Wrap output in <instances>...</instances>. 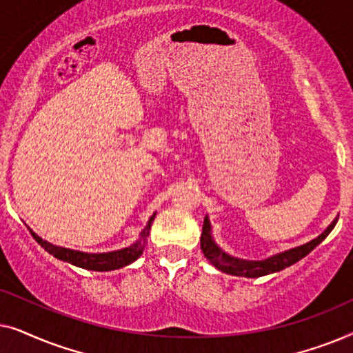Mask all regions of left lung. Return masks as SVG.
<instances>
[{
  "mask_svg": "<svg viewBox=\"0 0 353 353\" xmlns=\"http://www.w3.org/2000/svg\"><path fill=\"white\" fill-rule=\"evenodd\" d=\"M337 220H339V215L336 216L334 220L331 221V225L323 231V233L318 236V238L308 241V243L297 245V248L288 249L284 252L274 254L272 257L263 259V260H245L234 257V255H230L225 252L223 249L220 248L219 244L215 243L214 236H212V225L209 216L205 215L204 225H202V236H201V249L204 252V257L209 260V262L214 265L216 270L220 272L233 274V276H245V278H260L265 276V274L281 272V270L291 267L299 260L305 257L312 252L313 249L316 248L321 241H325L327 234L331 233L332 228H334Z\"/></svg>",
  "mask_w": 353,
  "mask_h": 353,
  "instance_id": "left-lung-1",
  "label": "left lung"
}]
</instances>
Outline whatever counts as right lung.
<instances>
[{
  "mask_svg": "<svg viewBox=\"0 0 353 353\" xmlns=\"http://www.w3.org/2000/svg\"><path fill=\"white\" fill-rule=\"evenodd\" d=\"M154 219H156V214L148 220V225L144 226V230L139 233V238L134 241L133 244H130L128 248L112 250V252H101V254L81 252V250L61 248V245L48 243V241L40 238L37 233H33L32 230L30 231L37 243L40 244L46 252H50L52 257L59 259L62 262L75 265V267L79 268L91 270V272H110V270H119V268L127 267V265L133 263L134 260L143 254L144 248H146L148 236H149V231H151V225Z\"/></svg>",
  "mask_w": 353,
  "mask_h": 353,
  "instance_id": "obj_1",
  "label": "right lung"
}]
</instances>
